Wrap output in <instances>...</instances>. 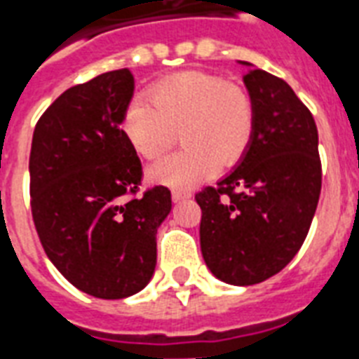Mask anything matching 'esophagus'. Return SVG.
Listing matches in <instances>:
<instances>
[{"instance_id": "esophagus-1", "label": "esophagus", "mask_w": 359, "mask_h": 359, "mask_svg": "<svg viewBox=\"0 0 359 359\" xmlns=\"http://www.w3.org/2000/svg\"><path fill=\"white\" fill-rule=\"evenodd\" d=\"M171 198H173L175 203H180V201H186V199H190V194H188V191L175 190L173 194H171Z\"/></svg>"}]
</instances>
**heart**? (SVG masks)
I'll use <instances>...</instances> for the list:
<instances>
[{"mask_svg": "<svg viewBox=\"0 0 359 359\" xmlns=\"http://www.w3.org/2000/svg\"><path fill=\"white\" fill-rule=\"evenodd\" d=\"M144 100L126 107L122 133L144 160L165 154L180 131L186 149L149 169L150 180L175 190L190 188L231 168L245 156L256 128L254 101L245 88L203 71H184L156 82Z\"/></svg>", "mask_w": 359, "mask_h": 359, "instance_id": "heart-1", "label": "heart"}]
</instances>
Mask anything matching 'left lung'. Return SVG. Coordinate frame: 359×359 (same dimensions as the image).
<instances>
[{"label":"left lung","instance_id":"1","mask_svg":"<svg viewBox=\"0 0 359 359\" xmlns=\"http://www.w3.org/2000/svg\"><path fill=\"white\" fill-rule=\"evenodd\" d=\"M250 67L252 143L229 175L196 194L207 267L233 286L267 280L292 262L307 237L322 188L318 130L288 82Z\"/></svg>","mask_w":359,"mask_h":359}]
</instances>
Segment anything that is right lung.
Wrapping results in <instances>:
<instances>
[{
	"label": "right lung",
	"instance_id": "1",
	"mask_svg": "<svg viewBox=\"0 0 359 359\" xmlns=\"http://www.w3.org/2000/svg\"><path fill=\"white\" fill-rule=\"evenodd\" d=\"M133 75L116 69L65 90L41 116L29 152L32 215L41 245L75 288L100 299L141 292L156 269V233L171 191L141 198L143 169L120 124Z\"/></svg>",
	"mask_w": 359,
	"mask_h": 359
}]
</instances>
